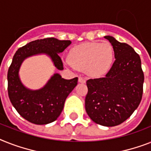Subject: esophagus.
Listing matches in <instances>:
<instances>
[{
  "label": "esophagus",
  "instance_id": "1",
  "mask_svg": "<svg viewBox=\"0 0 151 151\" xmlns=\"http://www.w3.org/2000/svg\"><path fill=\"white\" fill-rule=\"evenodd\" d=\"M78 81H79L80 83L84 84V83L86 82V79L84 78H83V77H79V78H78Z\"/></svg>",
  "mask_w": 151,
  "mask_h": 151
}]
</instances>
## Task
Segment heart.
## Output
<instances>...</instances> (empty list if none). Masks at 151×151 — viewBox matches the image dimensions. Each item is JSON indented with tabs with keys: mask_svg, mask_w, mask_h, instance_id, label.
I'll return each mask as SVG.
<instances>
[{
	"mask_svg": "<svg viewBox=\"0 0 151 151\" xmlns=\"http://www.w3.org/2000/svg\"><path fill=\"white\" fill-rule=\"evenodd\" d=\"M114 50L109 42H85L70 50L67 63L93 77H101L111 68Z\"/></svg>",
	"mask_w": 151,
	"mask_h": 151,
	"instance_id": "obj_1",
	"label": "heart"
}]
</instances>
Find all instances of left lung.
Instances as JSON below:
<instances>
[{
  "instance_id": "obj_1",
  "label": "left lung",
  "mask_w": 151,
  "mask_h": 151,
  "mask_svg": "<svg viewBox=\"0 0 151 151\" xmlns=\"http://www.w3.org/2000/svg\"><path fill=\"white\" fill-rule=\"evenodd\" d=\"M116 60L105 78L87 81L85 109L95 123L115 127L127 119L139 106L144 75L140 57L129 45L106 35Z\"/></svg>"
}]
</instances>
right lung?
I'll return each mask as SVG.
<instances>
[{
  "mask_svg": "<svg viewBox=\"0 0 151 151\" xmlns=\"http://www.w3.org/2000/svg\"><path fill=\"white\" fill-rule=\"evenodd\" d=\"M70 40L46 38L30 42L19 48L13 56L8 72V91L10 101L21 116L37 125L53 122L63 111L67 96L78 84V78L70 80L62 78L54 73L43 88L30 90L21 81L18 72L24 59L38 54H46L58 70H63V62L59 56L70 46Z\"/></svg>",
  "mask_w": 151,
  "mask_h": 151,
  "instance_id": "right-lung-1",
  "label": "right lung"
}]
</instances>
